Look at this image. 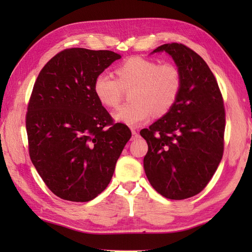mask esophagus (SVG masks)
<instances>
[{"label":"esophagus","instance_id":"obj_1","mask_svg":"<svg viewBox=\"0 0 252 252\" xmlns=\"http://www.w3.org/2000/svg\"><path fill=\"white\" fill-rule=\"evenodd\" d=\"M138 137V133L135 130H132V140H135Z\"/></svg>","mask_w":252,"mask_h":252}]
</instances>
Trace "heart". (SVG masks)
I'll return each mask as SVG.
<instances>
[{
  "label": "heart",
  "instance_id": "b5f03b06",
  "mask_svg": "<svg viewBox=\"0 0 252 252\" xmlns=\"http://www.w3.org/2000/svg\"><path fill=\"white\" fill-rule=\"evenodd\" d=\"M118 79L107 72L96 76L93 90L101 105L108 108L119 106L125 90H131L132 103L115 112V119L130 126L149 120L153 112L163 116L178 101L183 77L173 63H159L144 57H130L116 69Z\"/></svg>",
  "mask_w": 252,
  "mask_h": 252
}]
</instances>
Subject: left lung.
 <instances>
[{"label":"left lung","instance_id":"left-lung-1","mask_svg":"<svg viewBox=\"0 0 252 252\" xmlns=\"http://www.w3.org/2000/svg\"><path fill=\"white\" fill-rule=\"evenodd\" d=\"M167 52L183 77L173 108L140 133L148 144L144 170L160 195L174 200L205 189L224 152L225 108L217 79L207 63L184 44L168 43Z\"/></svg>","mask_w":252,"mask_h":252}]
</instances>
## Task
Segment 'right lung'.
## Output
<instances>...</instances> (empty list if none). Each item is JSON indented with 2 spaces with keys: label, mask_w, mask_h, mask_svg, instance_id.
I'll return each mask as SVG.
<instances>
[{
  "label": "right lung",
  "mask_w": 252,
  "mask_h": 252,
  "mask_svg": "<svg viewBox=\"0 0 252 252\" xmlns=\"http://www.w3.org/2000/svg\"><path fill=\"white\" fill-rule=\"evenodd\" d=\"M121 56L111 51L66 49L46 63L28 103L26 129L37 173L62 199H94L114 175L132 134L115 123L93 90L94 80Z\"/></svg>",
  "instance_id": "add662e5"
}]
</instances>
